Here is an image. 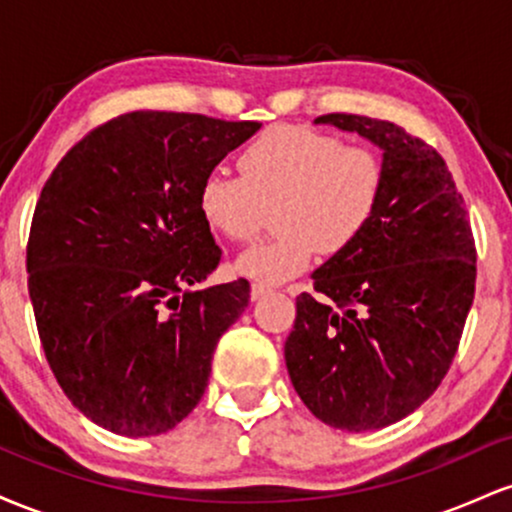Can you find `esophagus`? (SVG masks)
<instances>
[{"instance_id": "1", "label": "esophagus", "mask_w": 512, "mask_h": 512, "mask_svg": "<svg viewBox=\"0 0 512 512\" xmlns=\"http://www.w3.org/2000/svg\"><path fill=\"white\" fill-rule=\"evenodd\" d=\"M269 293V286H264V284H252L250 286V298L252 301H260V298H264Z\"/></svg>"}]
</instances>
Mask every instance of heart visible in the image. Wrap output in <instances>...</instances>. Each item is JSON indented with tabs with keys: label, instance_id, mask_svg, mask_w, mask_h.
Segmentation results:
<instances>
[{
	"label": "heart",
	"instance_id": "heart-1",
	"mask_svg": "<svg viewBox=\"0 0 512 512\" xmlns=\"http://www.w3.org/2000/svg\"><path fill=\"white\" fill-rule=\"evenodd\" d=\"M240 175L211 170L199 182L197 207L219 236L245 243L274 211V238L240 252L238 274L284 284L303 274L315 252L337 257L361 240L385 192L383 158L346 146L310 125H272L238 156Z\"/></svg>",
	"mask_w": 512,
	"mask_h": 512
}]
</instances>
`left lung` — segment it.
Masks as SVG:
<instances>
[{"mask_svg": "<svg viewBox=\"0 0 512 512\" xmlns=\"http://www.w3.org/2000/svg\"><path fill=\"white\" fill-rule=\"evenodd\" d=\"M385 151V192L361 240L315 269L284 356L298 397L342 431L404 419L443 383L477 286V248L443 156L387 120L330 113Z\"/></svg>", "mask_w": 512, "mask_h": 512, "instance_id": "obj_1", "label": "left lung"}]
</instances>
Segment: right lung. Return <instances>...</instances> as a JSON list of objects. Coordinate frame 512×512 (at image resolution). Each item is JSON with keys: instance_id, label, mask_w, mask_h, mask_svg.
<instances>
[{"instance_id": "1", "label": "right lung", "mask_w": 512, "mask_h": 512, "mask_svg": "<svg viewBox=\"0 0 512 512\" xmlns=\"http://www.w3.org/2000/svg\"><path fill=\"white\" fill-rule=\"evenodd\" d=\"M255 120L134 110L93 127L57 163L26 248L35 325L57 383L120 436H158L207 390L248 279L187 291L221 262L199 182Z\"/></svg>"}]
</instances>
